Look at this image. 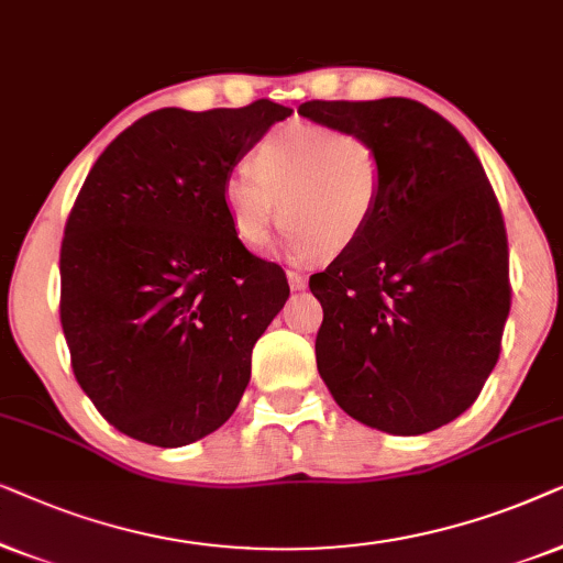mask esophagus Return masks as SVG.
<instances>
[{
  "label": "esophagus",
  "mask_w": 563,
  "mask_h": 563,
  "mask_svg": "<svg viewBox=\"0 0 563 563\" xmlns=\"http://www.w3.org/2000/svg\"><path fill=\"white\" fill-rule=\"evenodd\" d=\"M288 283L294 290H303L306 288V277L301 273H296V269H288Z\"/></svg>",
  "instance_id": "1"
}]
</instances>
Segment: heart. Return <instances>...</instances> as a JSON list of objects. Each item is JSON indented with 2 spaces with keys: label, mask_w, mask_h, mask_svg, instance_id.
Listing matches in <instances>:
<instances>
[{
  "label": "heart",
  "mask_w": 563,
  "mask_h": 563,
  "mask_svg": "<svg viewBox=\"0 0 563 563\" xmlns=\"http://www.w3.org/2000/svg\"><path fill=\"white\" fill-rule=\"evenodd\" d=\"M384 203V156L371 139L321 123L267 133L252 164L223 179V208L246 246L267 244L277 216L288 250L334 257L355 246Z\"/></svg>",
  "instance_id": "heart-1"
}]
</instances>
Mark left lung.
Returning <instances> with one entry per match:
<instances>
[{"mask_svg":"<svg viewBox=\"0 0 563 563\" xmlns=\"http://www.w3.org/2000/svg\"><path fill=\"white\" fill-rule=\"evenodd\" d=\"M298 112L384 156L376 221L309 280L324 309L317 368L357 422L438 430L478 399L501 352L512 288L497 195L461 131L422 102L311 100Z\"/></svg>","mask_w":563,"mask_h":563,"instance_id":"obj_1","label":"left lung"}]
</instances>
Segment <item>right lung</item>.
Wrapping results in <instances>:
<instances>
[{
	"instance_id": "obj_1",
	"label": "right lung",
	"mask_w": 563,
	"mask_h": 563,
	"mask_svg": "<svg viewBox=\"0 0 563 563\" xmlns=\"http://www.w3.org/2000/svg\"><path fill=\"white\" fill-rule=\"evenodd\" d=\"M290 108L139 118L100 154L66 219L62 327L79 386L141 443L179 448L239 407L252 347L290 296L223 208V179Z\"/></svg>"
}]
</instances>
